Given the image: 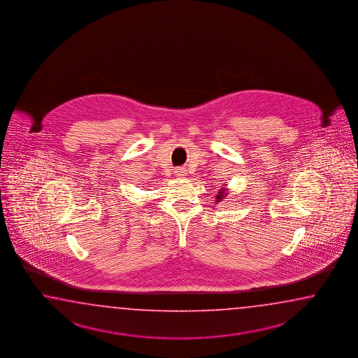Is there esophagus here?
Returning a JSON list of instances; mask_svg holds the SVG:
<instances>
[{"mask_svg":"<svg viewBox=\"0 0 358 358\" xmlns=\"http://www.w3.org/2000/svg\"><path fill=\"white\" fill-rule=\"evenodd\" d=\"M176 176H184V174H182V173H184V171H182V169H178V170H176Z\"/></svg>","mask_w":358,"mask_h":358,"instance_id":"1","label":"esophagus"}]
</instances>
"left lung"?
Segmentation results:
<instances>
[{
	"label": "left lung",
	"mask_w": 358,
	"mask_h": 358,
	"mask_svg": "<svg viewBox=\"0 0 358 358\" xmlns=\"http://www.w3.org/2000/svg\"><path fill=\"white\" fill-rule=\"evenodd\" d=\"M222 192H219V194H217V201H221V198L225 197V194H224V189H221Z\"/></svg>",
	"instance_id": "8db88e82"
}]
</instances>
